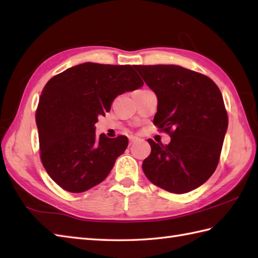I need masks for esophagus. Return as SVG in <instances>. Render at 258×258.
I'll list each match as a JSON object with an SVG mask.
<instances>
[{"mask_svg": "<svg viewBox=\"0 0 258 258\" xmlns=\"http://www.w3.org/2000/svg\"><path fill=\"white\" fill-rule=\"evenodd\" d=\"M138 140H139V138H137V137H130V138H129V144L130 145H134Z\"/></svg>", "mask_w": 258, "mask_h": 258, "instance_id": "obj_1", "label": "esophagus"}]
</instances>
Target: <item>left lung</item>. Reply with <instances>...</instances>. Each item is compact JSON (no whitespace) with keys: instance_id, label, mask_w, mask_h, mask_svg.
Listing matches in <instances>:
<instances>
[{"instance_id":"left-lung-1","label":"left lung","mask_w":258,"mask_h":258,"mask_svg":"<svg viewBox=\"0 0 258 258\" xmlns=\"http://www.w3.org/2000/svg\"><path fill=\"white\" fill-rule=\"evenodd\" d=\"M134 68L158 99L154 123L171 138L168 145L148 139L145 175L169 192L191 191L218 165L228 127L222 93L212 79L179 66Z\"/></svg>"}]
</instances>
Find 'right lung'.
Masks as SVG:
<instances>
[{
	"label": "right lung",
	"mask_w": 258,
	"mask_h": 258,
	"mask_svg": "<svg viewBox=\"0 0 258 258\" xmlns=\"http://www.w3.org/2000/svg\"><path fill=\"white\" fill-rule=\"evenodd\" d=\"M144 86L131 66L86 62L48 81L35 113L46 172L67 191L83 192L106 179L128 138L96 135L99 115L115 97Z\"/></svg>",
	"instance_id": "right-lung-1"
}]
</instances>
